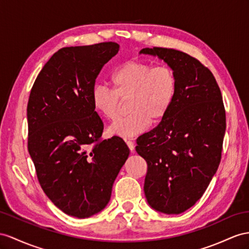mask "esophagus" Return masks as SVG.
I'll list each match as a JSON object with an SVG mask.
<instances>
[{
  "mask_svg": "<svg viewBox=\"0 0 249 249\" xmlns=\"http://www.w3.org/2000/svg\"><path fill=\"white\" fill-rule=\"evenodd\" d=\"M125 142H126L127 146H128V148L130 149V151L135 152V144H133V142L130 141V140H125Z\"/></svg>",
  "mask_w": 249,
  "mask_h": 249,
  "instance_id": "obj_1",
  "label": "esophagus"
}]
</instances>
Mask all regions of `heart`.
I'll return each mask as SVG.
<instances>
[{
  "mask_svg": "<svg viewBox=\"0 0 249 249\" xmlns=\"http://www.w3.org/2000/svg\"><path fill=\"white\" fill-rule=\"evenodd\" d=\"M113 90L97 85L92 90V105L107 120L119 116L121 100L127 101L126 117L108 128L110 136L130 138L146 130L150 121L159 122L168 113L177 93V78L168 66L154 67L141 61H128L111 73Z\"/></svg>",
  "mask_w": 249,
  "mask_h": 249,
  "instance_id": "obj_1",
  "label": "heart"
}]
</instances>
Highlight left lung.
Here are the masks:
<instances>
[{
    "label": "left lung",
    "mask_w": 249,
    "mask_h": 249,
    "mask_svg": "<svg viewBox=\"0 0 249 249\" xmlns=\"http://www.w3.org/2000/svg\"><path fill=\"white\" fill-rule=\"evenodd\" d=\"M141 53L163 60L177 78L166 117L137 139L136 150L147 162L144 193L152 209L179 214L200 200L219 167L226 129L222 94L212 71L189 54L162 47Z\"/></svg>",
    "instance_id": "1"
}]
</instances>
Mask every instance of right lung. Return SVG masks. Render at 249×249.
<instances>
[{
    "instance_id": "add662e5",
    "label": "right lung",
    "mask_w": 249,
    "mask_h": 249,
    "mask_svg": "<svg viewBox=\"0 0 249 249\" xmlns=\"http://www.w3.org/2000/svg\"><path fill=\"white\" fill-rule=\"evenodd\" d=\"M119 48L113 42L61 48L29 95L28 151L37 180L56 207L79 219L106 207L129 156L120 137L101 140L104 126L91 100L95 79Z\"/></svg>"
}]
</instances>
